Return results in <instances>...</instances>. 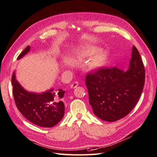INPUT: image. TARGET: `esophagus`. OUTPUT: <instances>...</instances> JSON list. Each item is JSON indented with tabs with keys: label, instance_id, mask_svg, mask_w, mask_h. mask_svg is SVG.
<instances>
[{
	"label": "esophagus",
	"instance_id": "obj_1",
	"mask_svg": "<svg viewBox=\"0 0 157 157\" xmlns=\"http://www.w3.org/2000/svg\"><path fill=\"white\" fill-rule=\"evenodd\" d=\"M78 85H79V83L78 82H75L70 85V86H71V88H72V89H75V87H77Z\"/></svg>",
	"mask_w": 157,
	"mask_h": 157
}]
</instances>
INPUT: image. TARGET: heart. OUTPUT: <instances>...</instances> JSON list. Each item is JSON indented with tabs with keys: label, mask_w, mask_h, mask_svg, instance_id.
<instances>
[{
	"label": "heart",
	"mask_w": 157,
	"mask_h": 157,
	"mask_svg": "<svg viewBox=\"0 0 157 157\" xmlns=\"http://www.w3.org/2000/svg\"><path fill=\"white\" fill-rule=\"evenodd\" d=\"M98 51L96 48H89L83 51L81 56H91L95 54L93 57L86 63V67L90 70H95L100 68L105 65V64L107 60V54L105 51H100L96 53ZM71 62H74V59L71 58ZM63 65L65 67H67L71 65V62L68 60L65 59L63 62Z\"/></svg>",
	"instance_id": "heart-1"
}]
</instances>
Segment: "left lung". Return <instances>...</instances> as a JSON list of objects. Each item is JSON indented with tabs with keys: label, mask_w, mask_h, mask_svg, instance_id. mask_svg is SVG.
I'll use <instances>...</instances> for the list:
<instances>
[{
	"label": "left lung",
	"mask_w": 157,
	"mask_h": 157,
	"mask_svg": "<svg viewBox=\"0 0 157 157\" xmlns=\"http://www.w3.org/2000/svg\"><path fill=\"white\" fill-rule=\"evenodd\" d=\"M144 83L143 62L133 46L126 71L117 67L101 68L86 75L89 103L94 114L110 122L125 117L136 105Z\"/></svg>",
	"instance_id": "obj_1"
}]
</instances>
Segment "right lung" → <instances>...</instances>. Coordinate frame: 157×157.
Segmentation results:
<instances>
[{"label":"right lung","instance_id":"1","mask_svg":"<svg viewBox=\"0 0 157 157\" xmlns=\"http://www.w3.org/2000/svg\"><path fill=\"white\" fill-rule=\"evenodd\" d=\"M30 50L28 46L17 57L20 59ZM13 94L15 105L25 118L32 124L43 127H52L57 124L65 114L63 98L65 90L52 88L42 93L28 92L15 78L13 72L11 78Z\"/></svg>","mask_w":157,"mask_h":157}]
</instances>
